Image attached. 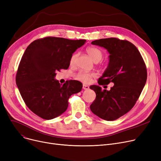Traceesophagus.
I'll return each mask as SVG.
<instances>
[{
  "instance_id": "1",
  "label": "esophagus",
  "mask_w": 161,
  "mask_h": 161,
  "mask_svg": "<svg viewBox=\"0 0 161 161\" xmlns=\"http://www.w3.org/2000/svg\"><path fill=\"white\" fill-rule=\"evenodd\" d=\"M82 88H83L84 90H88V89H89V86H88V85H83Z\"/></svg>"
}]
</instances>
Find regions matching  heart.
I'll return each mask as SVG.
<instances>
[{
    "instance_id": "heart-1",
    "label": "heart",
    "mask_w": 161,
    "mask_h": 161,
    "mask_svg": "<svg viewBox=\"0 0 161 161\" xmlns=\"http://www.w3.org/2000/svg\"><path fill=\"white\" fill-rule=\"evenodd\" d=\"M86 52L88 54V56L90 57V58L92 59L94 62H98L101 60V59L103 57V53L102 52L96 47H88L86 48ZM78 53H74L71 55L70 58V64L74 65L76 62V58L78 57ZM96 76V73H87L84 71H80L76 75V78L77 80L85 82L88 83L90 82L91 79L95 77Z\"/></svg>"
}]
</instances>
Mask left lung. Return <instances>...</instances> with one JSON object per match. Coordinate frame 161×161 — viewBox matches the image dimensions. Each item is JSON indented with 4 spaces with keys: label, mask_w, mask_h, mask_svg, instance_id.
<instances>
[{
    "label": "left lung",
    "mask_w": 161,
    "mask_h": 161,
    "mask_svg": "<svg viewBox=\"0 0 161 161\" xmlns=\"http://www.w3.org/2000/svg\"><path fill=\"white\" fill-rule=\"evenodd\" d=\"M109 53L108 67L98 80L99 85L113 82L110 90L91 86L96 94L90 105L94 114L105 120H116L130 111L138 99L147 80V68L141 53L126 40L108 38L91 42Z\"/></svg>",
    "instance_id": "1"
}]
</instances>
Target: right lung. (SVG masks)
<instances>
[{
    "instance_id": "1",
    "label": "right lung",
    "mask_w": 161,
    "mask_h": 161,
    "mask_svg": "<svg viewBox=\"0 0 161 161\" xmlns=\"http://www.w3.org/2000/svg\"><path fill=\"white\" fill-rule=\"evenodd\" d=\"M86 40L47 36L34 41L26 48L19 62L16 82L27 108L46 120L54 119L68 108L69 98L80 92L77 80L61 85L56 72L67 69L73 52Z\"/></svg>"
}]
</instances>
